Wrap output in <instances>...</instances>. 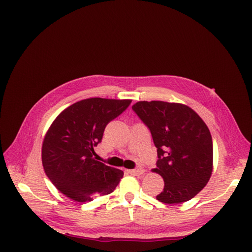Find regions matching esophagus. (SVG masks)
<instances>
[{"label": "esophagus", "mask_w": 252, "mask_h": 252, "mask_svg": "<svg viewBox=\"0 0 252 252\" xmlns=\"http://www.w3.org/2000/svg\"><path fill=\"white\" fill-rule=\"evenodd\" d=\"M130 174H133V175H142L145 170L143 168H136V169H130V170H127Z\"/></svg>", "instance_id": "obj_1"}]
</instances>
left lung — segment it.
I'll return each mask as SVG.
<instances>
[{
  "label": "left lung",
  "mask_w": 252,
  "mask_h": 252,
  "mask_svg": "<svg viewBox=\"0 0 252 252\" xmlns=\"http://www.w3.org/2000/svg\"><path fill=\"white\" fill-rule=\"evenodd\" d=\"M133 111L146 125L158 151L154 172L164 180L157 199L166 204L191 200L212 173L213 147L207 125L194 110L180 103L141 101Z\"/></svg>",
  "instance_id": "left-lung-1"
}]
</instances>
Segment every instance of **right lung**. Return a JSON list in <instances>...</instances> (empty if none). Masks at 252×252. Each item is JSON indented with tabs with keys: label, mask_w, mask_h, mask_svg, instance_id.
Returning a JSON list of instances; mask_svg holds the SVG:
<instances>
[{
	"label": "right lung",
	"mask_w": 252,
	"mask_h": 252,
	"mask_svg": "<svg viewBox=\"0 0 252 252\" xmlns=\"http://www.w3.org/2000/svg\"><path fill=\"white\" fill-rule=\"evenodd\" d=\"M131 100L91 97L72 104L52 122L42 146V163L52 184L75 202L111 193L124 172L95 161L105 127Z\"/></svg>",
	"instance_id": "1"
}]
</instances>
